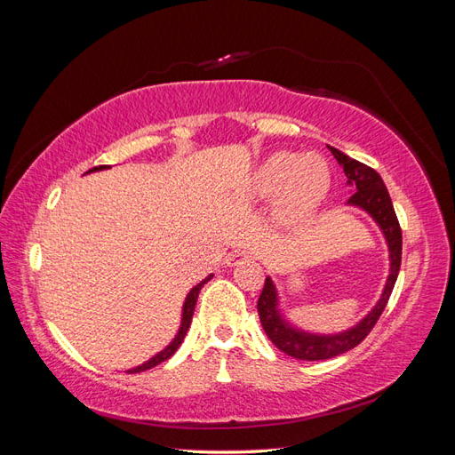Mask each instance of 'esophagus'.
Returning a JSON list of instances; mask_svg holds the SVG:
<instances>
[{
  "instance_id": "obj_1",
  "label": "esophagus",
  "mask_w": 455,
  "mask_h": 455,
  "mask_svg": "<svg viewBox=\"0 0 455 455\" xmlns=\"http://www.w3.org/2000/svg\"><path fill=\"white\" fill-rule=\"evenodd\" d=\"M252 256L249 254V252H244V251H233L228 258H226V264L228 266H239V264H243V261H249Z\"/></svg>"
}]
</instances>
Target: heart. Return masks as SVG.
Here are the masks:
<instances>
[{
  "instance_id": "obj_1",
  "label": "heart",
  "mask_w": 455,
  "mask_h": 455,
  "mask_svg": "<svg viewBox=\"0 0 455 455\" xmlns=\"http://www.w3.org/2000/svg\"><path fill=\"white\" fill-rule=\"evenodd\" d=\"M330 186L328 164L321 156H298L277 151L254 172L252 194L258 199H277L281 211L291 216L316 209Z\"/></svg>"
}]
</instances>
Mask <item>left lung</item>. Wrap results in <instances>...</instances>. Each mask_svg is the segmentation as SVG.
I'll list each match as a JSON object with an SVG mask.
<instances>
[{"instance_id":"1","label":"left lung","mask_w":455,"mask_h":455,"mask_svg":"<svg viewBox=\"0 0 455 455\" xmlns=\"http://www.w3.org/2000/svg\"><path fill=\"white\" fill-rule=\"evenodd\" d=\"M328 149L332 151V156L343 167V172L347 176V184L353 188V196L349 197L347 204L359 206V209L366 211L379 226L383 237L389 246L391 267L387 283H385L383 288V294L374 306V309H371L359 324H355L349 330H343L339 334H311L292 326L284 319L279 309L277 288H275L271 277L266 279L264 291H261L258 298V315L261 326H264L267 338L277 346V349L299 361H326L359 346L378 323L385 306H387L393 286L398 277V271H401L403 231L401 226H398L389 191L385 188L381 176L374 169H370L368 164L351 159L349 156L343 154V151L332 146H328Z\"/></svg>"}]
</instances>
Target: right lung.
Masks as SVG:
<instances>
[{
	"instance_id": "add662e5",
	"label": "right lung",
	"mask_w": 455,
	"mask_h": 455,
	"mask_svg": "<svg viewBox=\"0 0 455 455\" xmlns=\"http://www.w3.org/2000/svg\"><path fill=\"white\" fill-rule=\"evenodd\" d=\"M102 169H108L106 164H100V167H94V169H91V171H87V172L102 171ZM211 279H212V275H209V277L203 279L197 286L191 288L189 294L186 296L184 307H182V324H180V328H178V334L174 336V339L169 343V346L164 347L163 351H159L156 356H151V359H149L148 363H144V364H140V366H136V368L127 370L129 374H136V371H144V370H149V368H154V366L161 364L163 361L171 359V356L176 353V349L182 346V341H184V338H186V334H188V328H189V324H191V316H194V311H196V304H197V298H199L201 288H203V284H206Z\"/></svg>"
}]
</instances>
